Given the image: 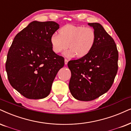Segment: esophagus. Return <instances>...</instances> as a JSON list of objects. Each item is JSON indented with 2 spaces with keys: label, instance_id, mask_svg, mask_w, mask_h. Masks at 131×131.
Segmentation results:
<instances>
[{
  "label": "esophagus",
  "instance_id": "esophagus-1",
  "mask_svg": "<svg viewBox=\"0 0 131 131\" xmlns=\"http://www.w3.org/2000/svg\"><path fill=\"white\" fill-rule=\"evenodd\" d=\"M68 62V60L67 59H64V64H67Z\"/></svg>",
  "mask_w": 131,
  "mask_h": 131
}]
</instances>
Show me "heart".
I'll use <instances>...</instances> for the list:
<instances>
[{"mask_svg":"<svg viewBox=\"0 0 131 131\" xmlns=\"http://www.w3.org/2000/svg\"><path fill=\"white\" fill-rule=\"evenodd\" d=\"M59 34L54 33L50 37L51 49L59 54L68 48L64 52L68 57H83L88 54L93 48L96 41V32L91 27L68 24L62 26ZM69 45H67V44Z\"/></svg>","mask_w":131,"mask_h":131,"instance_id":"obj_1","label":"heart"}]
</instances>
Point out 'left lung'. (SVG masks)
Listing matches in <instances>:
<instances>
[{"mask_svg": "<svg viewBox=\"0 0 131 131\" xmlns=\"http://www.w3.org/2000/svg\"><path fill=\"white\" fill-rule=\"evenodd\" d=\"M88 25L96 32L93 48L88 55L68 63L69 90L80 101L93 100L108 91L118 70V52L114 39L99 23Z\"/></svg>", "mask_w": 131, "mask_h": 131, "instance_id": "left-lung-1", "label": "left lung"}]
</instances>
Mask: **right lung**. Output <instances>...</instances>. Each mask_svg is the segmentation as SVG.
I'll use <instances>...</instances> for the list:
<instances>
[{"mask_svg": "<svg viewBox=\"0 0 131 131\" xmlns=\"http://www.w3.org/2000/svg\"><path fill=\"white\" fill-rule=\"evenodd\" d=\"M59 25L33 21L19 32L8 51L6 71L9 83L29 99L45 98L51 92L64 58L52 51L50 37Z\"/></svg>", "mask_w": 131, "mask_h": 131, "instance_id": "obj_1", "label": "right lung"}]
</instances>
